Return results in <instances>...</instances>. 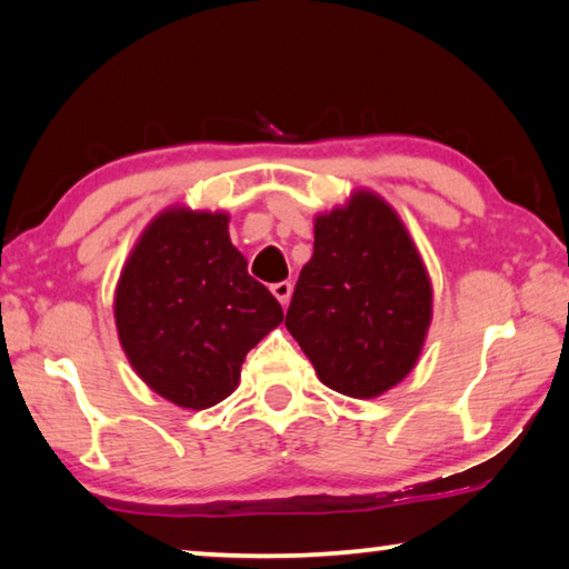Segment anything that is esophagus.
Returning <instances> with one entry per match:
<instances>
[{
  "mask_svg": "<svg viewBox=\"0 0 569 569\" xmlns=\"http://www.w3.org/2000/svg\"><path fill=\"white\" fill-rule=\"evenodd\" d=\"M271 291L278 301H281V306H288V301H291V293H293V286H291V281H281V283H273Z\"/></svg>",
  "mask_w": 569,
  "mask_h": 569,
  "instance_id": "esophagus-1",
  "label": "esophagus"
}]
</instances>
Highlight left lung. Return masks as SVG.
Here are the masks:
<instances>
[{"label":"left lung","instance_id":"1","mask_svg":"<svg viewBox=\"0 0 569 569\" xmlns=\"http://www.w3.org/2000/svg\"><path fill=\"white\" fill-rule=\"evenodd\" d=\"M431 281L397 210L373 190L313 220L286 329L326 387L373 399L417 366L431 323Z\"/></svg>","mask_w":569,"mask_h":569}]
</instances>
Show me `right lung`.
Returning a JSON list of instances; mask_svg holds the SVG:
<instances>
[{
  "label": "right lung",
  "instance_id": "right-lung-1",
  "mask_svg": "<svg viewBox=\"0 0 569 569\" xmlns=\"http://www.w3.org/2000/svg\"><path fill=\"white\" fill-rule=\"evenodd\" d=\"M228 213L166 208L150 220L114 288V326L134 373L182 409L236 391L246 353L283 321V308L248 276Z\"/></svg>",
  "mask_w": 569,
  "mask_h": 569
}]
</instances>
